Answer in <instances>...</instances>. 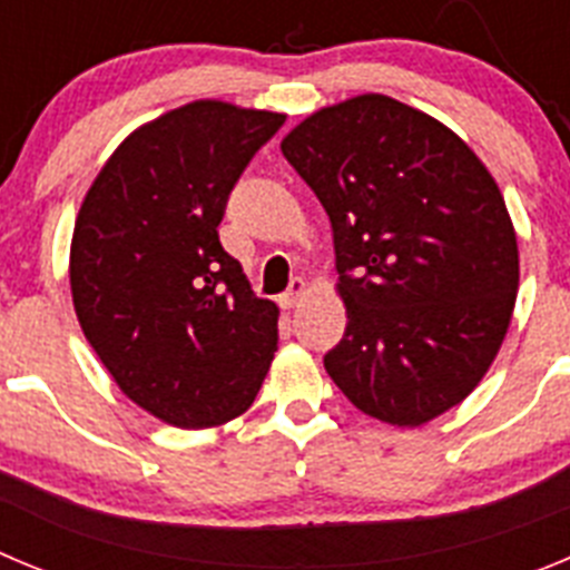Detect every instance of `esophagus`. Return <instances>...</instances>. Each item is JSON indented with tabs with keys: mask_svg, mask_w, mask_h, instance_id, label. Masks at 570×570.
<instances>
[{
	"mask_svg": "<svg viewBox=\"0 0 570 570\" xmlns=\"http://www.w3.org/2000/svg\"><path fill=\"white\" fill-rule=\"evenodd\" d=\"M304 295H306V281L304 278H292L289 289L281 295V306H284V309H292V306H297L301 301H304Z\"/></svg>",
	"mask_w": 570,
	"mask_h": 570,
	"instance_id": "34e87169",
	"label": "esophagus"
}]
</instances>
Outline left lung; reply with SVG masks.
I'll use <instances>...</instances> for the list:
<instances>
[{
    "label": "left lung",
    "mask_w": 570,
    "mask_h": 570,
    "mask_svg": "<svg viewBox=\"0 0 570 570\" xmlns=\"http://www.w3.org/2000/svg\"><path fill=\"white\" fill-rule=\"evenodd\" d=\"M335 238L346 332L323 366L363 414L423 425L474 392L520 286L511 215L485 164L423 110L366 94L281 141Z\"/></svg>",
    "instance_id": "obj_1"
}]
</instances>
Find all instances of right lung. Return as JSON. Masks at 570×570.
Returning a JSON list of instances; mask_svg holds the SVG:
<instances>
[{"label": "right lung", "instance_id": "1", "mask_svg": "<svg viewBox=\"0 0 570 570\" xmlns=\"http://www.w3.org/2000/svg\"><path fill=\"white\" fill-rule=\"evenodd\" d=\"M284 121L189 101L132 130L81 202L70 244L81 332L121 392L178 429L247 412L278 348V306L255 297L218 224Z\"/></svg>", "mask_w": 570, "mask_h": 570}]
</instances>
